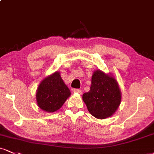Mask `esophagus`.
I'll use <instances>...</instances> for the list:
<instances>
[{
	"label": "esophagus",
	"mask_w": 154,
	"mask_h": 154,
	"mask_svg": "<svg viewBox=\"0 0 154 154\" xmlns=\"http://www.w3.org/2000/svg\"><path fill=\"white\" fill-rule=\"evenodd\" d=\"M73 92H75V93H79V94H81V90H79V89H74Z\"/></svg>",
	"instance_id": "obj_1"
}]
</instances>
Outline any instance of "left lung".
Here are the masks:
<instances>
[{
    "label": "left lung",
    "mask_w": 154,
    "mask_h": 154,
    "mask_svg": "<svg viewBox=\"0 0 154 154\" xmlns=\"http://www.w3.org/2000/svg\"><path fill=\"white\" fill-rule=\"evenodd\" d=\"M82 100L92 116L105 119L113 115L121 103V91L116 78L110 74L97 69L92 76L90 91Z\"/></svg>",
    "instance_id": "1"
}]
</instances>
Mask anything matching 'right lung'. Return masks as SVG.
I'll return each instance as SVG.
<instances>
[{
  "instance_id": "1",
  "label": "right lung",
  "mask_w": 154,
  "mask_h": 154,
  "mask_svg": "<svg viewBox=\"0 0 154 154\" xmlns=\"http://www.w3.org/2000/svg\"><path fill=\"white\" fill-rule=\"evenodd\" d=\"M70 95L69 89L61 77L60 72L57 71L45 77L38 85L36 103L42 110L54 112L62 107Z\"/></svg>"
}]
</instances>
